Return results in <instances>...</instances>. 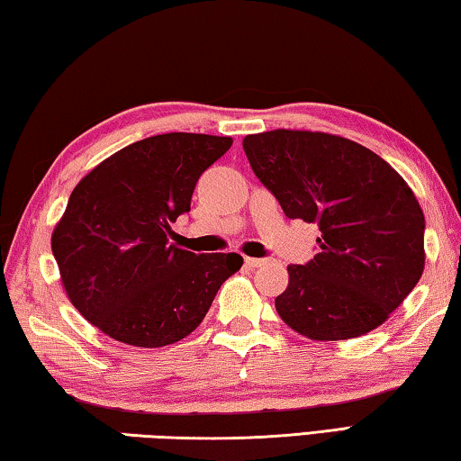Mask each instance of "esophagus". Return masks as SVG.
Instances as JSON below:
<instances>
[{
	"mask_svg": "<svg viewBox=\"0 0 461 461\" xmlns=\"http://www.w3.org/2000/svg\"><path fill=\"white\" fill-rule=\"evenodd\" d=\"M267 263H269V259H257V257H247V259H245V265H247V267H251V269H259Z\"/></svg>",
	"mask_w": 461,
	"mask_h": 461,
	"instance_id": "obj_1",
	"label": "esophagus"
}]
</instances>
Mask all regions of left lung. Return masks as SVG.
I'll use <instances>...</instances> for the list:
<instances>
[{
  "instance_id": "obj_1",
  "label": "left lung",
  "mask_w": 461,
  "mask_h": 461,
  "mask_svg": "<svg viewBox=\"0 0 461 461\" xmlns=\"http://www.w3.org/2000/svg\"><path fill=\"white\" fill-rule=\"evenodd\" d=\"M243 148L285 216L321 232L320 253L287 267L281 320L318 342L384 324L425 269V216L409 184L375 151L332 133L273 129L247 135Z\"/></svg>"
}]
</instances>
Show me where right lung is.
Returning <instances> with one entry per match:
<instances>
[{"label":"right lung","mask_w":461,"mask_h":461,"mask_svg":"<svg viewBox=\"0 0 461 461\" xmlns=\"http://www.w3.org/2000/svg\"><path fill=\"white\" fill-rule=\"evenodd\" d=\"M230 137L164 133L135 141L93 167L52 230L70 303L103 334L135 348L180 342L204 320L237 253L196 255L169 243L194 185Z\"/></svg>","instance_id":"right-lung-1"}]
</instances>
